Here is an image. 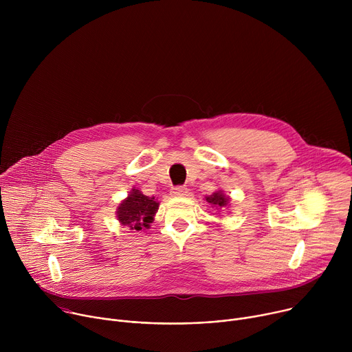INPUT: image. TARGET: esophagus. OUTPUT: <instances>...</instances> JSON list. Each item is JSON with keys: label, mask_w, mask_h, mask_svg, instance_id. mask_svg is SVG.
<instances>
[{"label": "esophagus", "mask_w": 352, "mask_h": 352, "mask_svg": "<svg viewBox=\"0 0 352 352\" xmlns=\"http://www.w3.org/2000/svg\"><path fill=\"white\" fill-rule=\"evenodd\" d=\"M188 193V189L185 186H175L171 189L173 196H185Z\"/></svg>", "instance_id": "1"}]
</instances>
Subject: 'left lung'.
Masks as SVG:
<instances>
[{"label": "left lung", "mask_w": 352, "mask_h": 352, "mask_svg": "<svg viewBox=\"0 0 352 352\" xmlns=\"http://www.w3.org/2000/svg\"><path fill=\"white\" fill-rule=\"evenodd\" d=\"M205 199H206V202H208L212 208H214V209H217V210H221V209L227 208V206L230 205V200H231V197H230L228 195H226L224 190H221V189L213 192L212 195L206 196Z\"/></svg>", "instance_id": "left-lung-1"}]
</instances>
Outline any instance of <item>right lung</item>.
Instances as JSON below:
<instances>
[{"mask_svg": "<svg viewBox=\"0 0 352 352\" xmlns=\"http://www.w3.org/2000/svg\"><path fill=\"white\" fill-rule=\"evenodd\" d=\"M159 206L160 202H157L155 196L148 197L143 195L142 190L132 188L129 195L121 200L116 214L121 226L135 231H144L150 228V224L155 221Z\"/></svg>", "mask_w": 352, "mask_h": 352, "instance_id": "add662e5", "label": "right lung"}]
</instances>
